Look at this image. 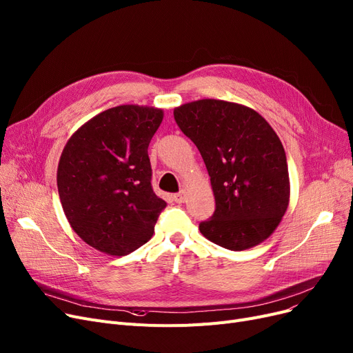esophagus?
Returning <instances> with one entry per match:
<instances>
[{"label":"esophagus","mask_w":353,"mask_h":353,"mask_svg":"<svg viewBox=\"0 0 353 353\" xmlns=\"http://www.w3.org/2000/svg\"><path fill=\"white\" fill-rule=\"evenodd\" d=\"M173 199H174L176 203H183V202H185V201H186V193H185V190H181V192L176 193V194L173 196Z\"/></svg>","instance_id":"34e87169"}]
</instances>
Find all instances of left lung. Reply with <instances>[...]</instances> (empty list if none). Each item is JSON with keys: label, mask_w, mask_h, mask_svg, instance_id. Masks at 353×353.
<instances>
[{"label": "left lung", "mask_w": 353, "mask_h": 353, "mask_svg": "<svg viewBox=\"0 0 353 353\" xmlns=\"http://www.w3.org/2000/svg\"><path fill=\"white\" fill-rule=\"evenodd\" d=\"M173 114L201 151L210 176L216 208L199 225L202 235L231 251L265 241L290 201L287 157L279 135L258 112L234 102L201 99Z\"/></svg>", "instance_id": "1"}]
</instances>
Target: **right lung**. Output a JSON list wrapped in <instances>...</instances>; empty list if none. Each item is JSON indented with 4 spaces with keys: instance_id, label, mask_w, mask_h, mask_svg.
<instances>
[{
    "instance_id": "add662e5",
    "label": "right lung",
    "mask_w": 353,
    "mask_h": 353,
    "mask_svg": "<svg viewBox=\"0 0 353 353\" xmlns=\"http://www.w3.org/2000/svg\"><path fill=\"white\" fill-rule=\"evenodd\" d=\"M163 121L151 106L119 105L83 124L57 167L63 212L88 245L114 256L150 241L167 203L151 188L148 144Z\"/></svg>"
}]
</instances>
